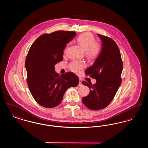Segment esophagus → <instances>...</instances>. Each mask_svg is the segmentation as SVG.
Returning a JSON list of instances; mask_svg holds the SVG:
<instances>
[{
	"label": "esophagus",
	"instance_id": "1",
	"mask_svg": "<svg viewBox=\"0 0 148 148\" xmlns=\"http://www.w3.org/2000/svg\"><path fill=\"white\" fill-rule=\"evenodd\" d=\"M79 80H80V82H79V84H78V86H82L83 84H82V80H81V79H79Z\"/></svg>",
	"mask_w": 148,
	"mask_h": 148
}]
</instances>
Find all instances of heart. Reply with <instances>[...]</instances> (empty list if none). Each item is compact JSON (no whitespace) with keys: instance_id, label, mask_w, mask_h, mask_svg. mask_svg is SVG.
Returning <instances> with one entry per match:
<instances>
[{"instance_id":"b5f03b06","label":"heart","mask_w":148,"mask_h":148,"mask_svg":"<svg viewBox=\"0 0 148 148\" xmlns=\"http://www.w3.org/2000/svg\"><path fill=\"white\" fill-rule=\"evenodd\" d=\"M77 42L82 48L86 51V55L90 59L96 58L101 51V45L95 42V37L90 33H85L79 35L77 38ZM66 48L65 52L66 51ZM85 67V64L83 62L73 61L69 64L71 71L78 73Z\"/></svg>"}]
</instances>
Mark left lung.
I'll return each instance as SVG.
<instances>
[{
  "instance_id": "8db88e82",
  "label": "left lung",
  "mask_w": 148,
  "mask_h": 148,
  "mask_svg": "<svg viewBox=\"0 0 148 148\" xmlns=\"http://www.w3.org/2000/svg\"><path fill=\"white\" fill-rule=\"evenodd\" d=\"M101 40L100 53L93 65L88 68L85 74L95 79L97 82L83 81L82 83L89 87L88 96L83 97L85 106L93 110H99L108 106L113 100L121 83L123 64L119 49L113 39L98 34Z\"/></svg>"
}]
</instances>
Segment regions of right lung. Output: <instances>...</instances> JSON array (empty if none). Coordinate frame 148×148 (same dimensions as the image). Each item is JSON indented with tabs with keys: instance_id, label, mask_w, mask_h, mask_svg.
Here are the masks:
<instances>
[{
	"instance_id": "obj_1",
	"label": "right lung",
	"mask_w": 148,
	"mask_h": 148,
	"mask_svg": "<svg viewBox=\"0 0 148 148\" xmlns=\"http://www.w3.org/2000/svg\"><path fill=\"white\" fill-rule=\"evenodd\" d=\"M71 31L59 30L39 36L29 50L25 66L29 90L41 106L52 108L60 104L66 90L77 86L79 80L72 72L60 75L54 65L63 60L66 44L75 35Z\"/></svg>"
}]
</instances>
